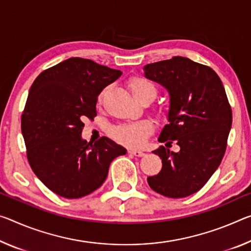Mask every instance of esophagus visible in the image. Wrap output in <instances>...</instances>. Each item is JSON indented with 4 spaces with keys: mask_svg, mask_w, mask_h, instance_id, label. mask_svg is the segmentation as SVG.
<instances>
[{
    "mask_svg": "<svg viewBox=\"0 0 251 251\" xmlns=\"http://www.w3.org/2000/svg\"><path fill=\"white\" fill-rule=\"evenodd\" d=\"M128 153L134 155V156H138V157L144 156V155H145L144 152H142V151H137V150H129Z\"/></svg>",
    "mask_w": 251,
    "mask_h": 251,
    "instance_id": "esophagus-1",
    "label": "esophagus"
}]
</instances>
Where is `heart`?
I'll use <instances>...</instances> for the list:
<instances>
[{
    "mask_svg": "<svg viewBox=\"0 0 251 251\" xmlns=\"http://www.w3.org/2000/svg\"><path fill=\"white\" fill-rule=\"evenodd\" d=\"M127 86L136 100L140 101L145 97L154 98L156 95V86L149 78L135 75L127 82ZM153 130V125L149 121H143L133 124H124L114 127L110 130L113 138L128 146H140L145 137Z\"/></svg>",
    "mask_w": 251,
    "mask_h": 251,
    "instance_id": "b5f03b06",
    "label": "heart"
}]
</instances>
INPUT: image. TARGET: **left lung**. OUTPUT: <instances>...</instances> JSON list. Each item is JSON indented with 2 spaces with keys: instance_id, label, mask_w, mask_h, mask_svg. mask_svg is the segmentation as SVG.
<instances>
[{
  "instance_id": "1",
  "label": "left lung",
  "mask_w": 251,
  "mask_h": 251,
  "mask_svg": "<svg viewBox=\"0 0 251 251\" xmlns=\"http://www.w3.org/2000/svg\"><path fill=\"white\" fill-rule=\"evenodd\" d=\"M144 75L170 94L169 124L153 151L162 170L147 177L151 189L162 196L185 198L203 188L224 158L231 129L232 111L216 71L185 57H173L144 66ZM178 152L167 149L173 141Z\"/></svg>"
}]
</instances>
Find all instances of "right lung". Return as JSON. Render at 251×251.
Wrapping results in <instances>:
<instances>
[{"label":"right lung","mask_w":251,"mask_h":251,"mask_svg":"<svg viewBox=\"0 0 251 251\" xmlns=\"http://www.w3.org/2000/svg\"><path fill=\"white\" fill-rule=\"evenodd\" d=\"M121 75L89 59L69 58L42 71L31 86L21 118L27 161L58 196H88L105 182L114 158L126 154L108 137L95 144L81 138L83 121L97 115L98 95Z\"/></svg>","instance_id":"right-lung-1"}]
</instances>
